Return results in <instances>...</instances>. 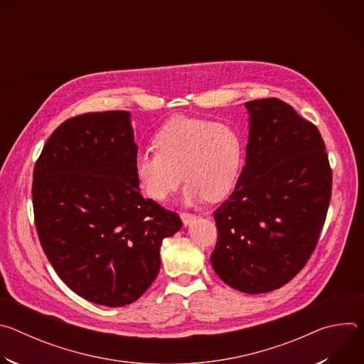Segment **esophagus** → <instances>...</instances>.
<instances>
[{"instance_id":"34e87169","label":"esophagus","mask_w":364,"mask_h":364,"mask_svg":"<svg viewBox=\"0 0 364 364\" xmlns=\"http://www.w3.org/2000/svg\"><path fill=\"white\" fill-rule=\"evenodd\" d=\"M180 218H181V220H183V223H184L186 226L191 225V223L196 220V215H193V213H186V212L181 213Z\"/></svg>"}]
</instances>
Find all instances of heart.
Returning a JSON list of instances; mask_svg holds the SVG:
<instances>
[{
	"mask_svg": "<svg viewBox=\"0 0 364 364\" xmlns=\"http://www.w3.org/2000/svg\"><path fill=\"white\" fill-rule=\"evenodd\" d=\"M157 151H141L134 160L138 188L155 201L167 200L183 178V201L225 198L236 186L243 159L240 132L230 124L173 117L152 136Z\"/></svg>",
	"mask_w": 364,
	"mask_h": 364,
	"instance_id": "heart-1",
	"label": "heart"
}]
</instances>
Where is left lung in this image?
<instances>
[{"mask_svg":"<svg viewBox=\"0 0 364 364\" xmlns=\"http://www.w3.org/2000/svg\"><path fill=\"white\" fill-rule=\"evenodd\" d=\"M246 164L213 213L212 267L229 287L262 294L289 282L314 252L333 174L320 131L277 97L245 103Z\"/></svg>","mask_w":364,"mask_h":364,"instance_id":"1","label":"left lung"}]
</instances>
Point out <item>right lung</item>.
<instances>
[{"label": "right lung", "instance_id": "obj_1", "mask_svg": "<svg viewBox=\"0 0 364 364\" xmlns=\"http://www.w3.org/2000/svg\"><path fill=\"white\" fill-rule=\"evenodd\" d=\"M131 114L90 112L50 135L33 173L34 222L60 279L105 306L136 301L157 278L160 247L183 223L144 198Z\"/></svg>", "mask_w": 364, "mask_h": 364}]
</instances>
